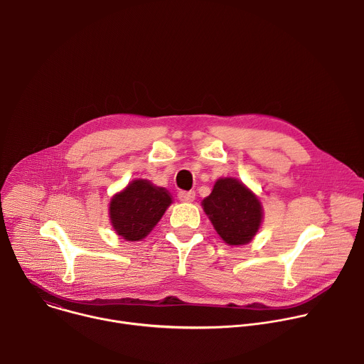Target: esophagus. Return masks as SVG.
Listing matches in <instances>:
<instances>
[{
	"label": "esophagus",
	"instance_id": "34e87169",
	"mask_svg": "<svg viewBox=\"0 0 364 364\" xmlns=\"http://www.w3.org/2000/svg\"><path fill=\"white\" fill-rule=\"evenodd\" d=\"M178 198H180V201L191 203L196 198V193L194 191H180L178 193Z\"/></svg>",
	"mask_w": 364,
	"mask_h": 364
}]
</instances>
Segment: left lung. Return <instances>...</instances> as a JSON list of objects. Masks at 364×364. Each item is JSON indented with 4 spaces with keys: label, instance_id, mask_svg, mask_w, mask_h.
Returning a JSON list of instances; mask_svg holds the SVG:
<instances>
[{
    "label": "left lung",
    "instance_id": "left-lung-1",
    "mask_svg": "<svg viewBox=\"0 0 364 364\" xmlns=\"http://www.w3.org/2000/svg\"><path fill=\"white\" fill-rule=\"evenodd\" d=\"M201 205L219 236L233 246L249 243L264 218L259 198L242 181L232 177L219 178Z\"/></svg>",
    "mask_w": 364,
    "mask_h": 364
}]
</instances>
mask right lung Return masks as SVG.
I'll return each mask as SVG.
<instances>
[{"instance_id": "add662e5", "label": "right lung", "mask_w": 364, "mask_h": 364, "mask_svg": "<svg viewBox=\"0 0 364 364\" xmlns=\"http://www.w3.org/2000/svg\"><path fill=\"white\" fill-rule=\"evenodd\" d=\"M173 203L170 193L148 180H134L109 204V218L117 235L129 242L144 239Z\"/></svg>"}]
</instances>
